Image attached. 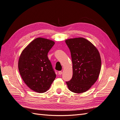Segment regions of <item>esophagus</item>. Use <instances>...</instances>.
Returning <instances> with one entry per match:
<instances>
[{
  "mask_svg": "<svg viewBox=\"0 0 120 120\" xmlns=\"http://www.w3.org/2000/svg\"><path fill=\"white\" fill-rule=\"evenodd\" d=\"M58 73H59V75H61V74H63V72L61 71H59V72H58Z\"/></svg>",
  "mask_w": 120,
  "mask_h": 120,
  "instance_id": "34e87169",
  "label": "esophagus"
}]
</instances>
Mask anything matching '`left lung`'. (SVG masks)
<instances>
[{
	"instance_id": "left-lung-1",
	"label": "left lung",
	"mask_w": 120,
	"mask_h": 120,
	"mask_svg": "<svg viewBox=\"0 0 120 120\" xmlns=\"http://www.w3.org/2000/svg\"><path fill=\"white\" fill-rule=\"evenodd\" d=\"M70 50L72 63V77L67 82L68 89L75 93L89 90L99 78L101 59L99 50L93 43L83 38L65 41Z\"/></svg>"
}]
</instances>
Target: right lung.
Returning <instances> with one entry per match:
<instances>
[{"label": "right lung", "instance_id": "right-lung-1", "mask_svg": "<svg viewBox=\"0 0 120 120\" xmlns=\"http://www.w3.org/2000/svg\"><path fill=\"white\" fill-rule=\"evenodd\" d=\"M54 43L52 40L38 38L29 43L20 54L18 62L20 75L25 84L34 92H46L56 79L48 57Z\"/></svg>", "mask_w": 120, "mask_h": 120}]
</instances>
